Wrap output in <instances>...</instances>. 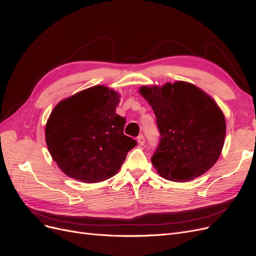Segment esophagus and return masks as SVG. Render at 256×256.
Returning a JSON list of instances; mask_svg holds the SVG:
<instances>
[{
    "instance_id": "esophagus-1",
    "label": "esophagus",
    "mask_w": 256,
    "mask_h": 256,
    "mask_svg": "<svg viewBox=\"0 0 256 256\" xmlns=\"http://www.w3.org/2000/svg\"><path fill=\"white\" fill-rule=\"evenodd\" d=\"M144 135H140L137 137V142H138V144L140 146H144Z\"/></svg>"
}]
</instances>
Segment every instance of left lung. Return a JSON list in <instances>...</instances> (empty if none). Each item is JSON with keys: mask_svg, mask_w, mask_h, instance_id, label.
<instances>
[{"mask_svg": "<svg viewBox=\"0 0 256 256\" xmlns=\"http://www.w3.org/2000/svg\"><path fill=\"white\" fill-rule=\"evenodd\" d=\"M140 93L156 116L160 140L151 158L156 172L176 182L208 172L221 154L226 133L225 116L212 98L186 82L142 86Z\"/></svg>", "mask_w": 256, "mask_h": 256, "instance_id": "obj_1", "label": "left lung"}]
</instances>
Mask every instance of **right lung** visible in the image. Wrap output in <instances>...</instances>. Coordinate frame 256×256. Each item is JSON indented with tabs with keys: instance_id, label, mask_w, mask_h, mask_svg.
Masks as SVG:
<instances>
[{
	"instance_id": "1",
	"label": "right lung",
	"mask_w": 256,
	"mask_h": 256,
	"mask_svg": "<svg viewBox=\"0 0 256 256\" xmlns=\"http://www.w3.org/2000/svg\"><path fill=\"white\" fill-rule=\"evenodd\" d=\"M118 92L91 86L61 100L51 112L45 136L52 160L66 176L86 184L112 178L137 144L123 134L126 118L116 114Z\"/></svg>"
}]
</instances>
